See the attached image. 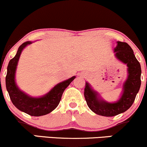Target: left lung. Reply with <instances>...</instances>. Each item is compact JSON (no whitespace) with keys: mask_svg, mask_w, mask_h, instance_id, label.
Segmentation results:
<instances>
[{"mask_svg":"<svg viewBox=\"0 0 147 147\" xmlns=\"http://www.w3.org/2000/svg\"><path fill=\"white\" fill-rule=\"evenodd\" d=\"M114 49L115 56L128 67V78L124 84V91L120 100L114 103H109L98 97L97 92L85 83L84 98L89 109L96 114L112 117L128 110L135 100L141 85V67L136 59L134 51L127 42H117Z\"/></svg>","mask_w":147,"mask_h":147,"instance_id":"obj_1","label":"left lung"}]
</instances>
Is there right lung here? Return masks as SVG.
Returning a JSON list of instances; mask_svg holds the SVG:
<instances>
[{
    "mask_svg": "<svg viewBox=\"0 0 147 147\" xmlns=\"http://www.w3.org/2000/svg\"><path fill=\"white\" fill-rule=\"evenodd\" d=\"M31 43L32 42L30 41L22 43L18 47L16 56L10 60L7 66L5 82L10 99L16 107L32 116H41L48 114L58 107L64 91L74 80L76 76L58 83L42 97L32 98L22 92L15 83L16 69L22 49Z\"/></svg>",
    "mask_w": 147,
    "mask_h": 147,
    "instance_id": "1",
    "label": "right lung"
}]
</instances>
